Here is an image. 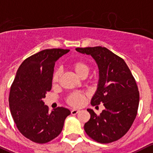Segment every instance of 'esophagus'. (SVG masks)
I'll return each mask as SVG.
<instances>
[{"label": "esophagus", "mask_w": 153, "mask_h": 153, "mask_svg": "<svg viewBox=\"0 0 153 153\" xmlns=\"http://www.w3.org/2000/svg\"><path fill=\"white\" fill-rule=\"evenodd\" d=\"M79 112V110H76V109H73V110H71V114L76 115V114H77Z\"/></svg>", "instance_id": "esophagus-1"}]
</instances>
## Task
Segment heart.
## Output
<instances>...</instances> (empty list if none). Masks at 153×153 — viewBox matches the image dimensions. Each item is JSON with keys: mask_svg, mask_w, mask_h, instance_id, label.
<instances>
[{"mask_svg": "<svg viewBox=\"0 0 153 153\" xmlns=\"http://www.w3.org/2000/svg\"><path fill=\"white\" fill-rule=\"evenodd\" d=\"M72 68L76 75L79 76V77H82L83 76H87L88 74V71H89V68L85 64V62H82V61H77V62H74L72 64ZM61 76V71L59 69L56 70L54 72L53 75H52V82L53 83H56L59 82V78ZM84 101V94L82 93L76 92L74 94H71L69 97H68V103L71 104V106L74 107H79V106L82 105Z\"/></svg>", "mask_w": 153, "mask_h": 153, "instance_id": "heart-1", "label": "heart"}]
</instances>
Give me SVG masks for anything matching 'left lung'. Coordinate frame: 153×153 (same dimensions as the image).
Here are the masks:
<instances>
[{"label": "left lung", "mask_w": 153, "mask_h": 153, "mask_svg": "<svg viewBox=\"0 0 153 153\" xmlns=\"http://www.w3.org/2000/svg\"><path fill=\"white\" fill-rule=\"evenodd\" d=\"M76 50L91 56L95 61L99 79L91 104L102 103L105 107L99 116L87 109L91 117L84 130L98 143H112L127 133L136 118L140 99L137 85L125 61L107 48L95 46Z\"/></svg>", "instance_id": "1"}]
</instances>
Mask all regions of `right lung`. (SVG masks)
<instances>
[{"instance_id":"add662e5","label":"right lung","mask_w":153,"mask_h":153,"mask_svg":"<svg viewBox=\"0 0 153 153\" xmlns=\"http://www.w3.org/2000/svg\"><path fill=\"white\" fill-rule=\"evenodd\" d=\"M69 49H44L26 59L10 88L9 105L19 131L27 139L46 143L59 135L71 111L58 107L49 113L43 101L52 88L56 62Z\"/></svg>"}]
</instances>
